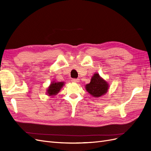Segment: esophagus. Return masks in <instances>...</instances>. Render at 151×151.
<instances>
[{
  "label": "esophagus",
  "mask_w": 151,
  "mask_h": 151,
  "mask_svg": "<svg viewBox=\"0 0 151 151\" xmlns=\"http://www.w3.org/2000/svg\"><path fill=\"white\" fill-rule=\"evenodd\" d=\"M72 82H73V83H78L79 82V79H72Z\"/></svg>",
  "instance_id": "1"
}]
</instances>
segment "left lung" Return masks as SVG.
Here are the masks:
<instances>
[{
	"mask_svg": "<svg viewBox=\"0 0 151 151\" xmlns=\"http://www.w3.org/2000/svg\"><path fill=\"white\" fill-rule=\"evenodd\" d=\"M86 89L94 98H98L107 92L108 84L98 74H94L90 83L86 86Z\"/></svg>",
	"mask_w": 151,
	"mask_h": 151,
	"instance_id": "left-lung-1",
	"label": "left lung"
}]
</instances>
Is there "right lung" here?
<instances>
[{
  "label": "right lung",
  "mask_w": 151,
  "mask_h": 151,
  "mask_svg": "<svg viewBox=\"0 0 151 151\" xmlns=\"http://www.w3.org/2000/svg\"><path fill=\"white\" fill-rule=\"evenodd\" d=\"M63 86V83L62 82H53L49 87L47 90V93L49 96L56 95Z\"/></svg>",
  "instance_id": "add662e5"
}]
</instances>
